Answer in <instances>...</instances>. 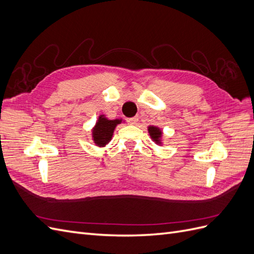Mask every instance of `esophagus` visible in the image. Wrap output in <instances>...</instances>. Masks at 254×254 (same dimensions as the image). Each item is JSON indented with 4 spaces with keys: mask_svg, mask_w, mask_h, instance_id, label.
Returning a JSON list of instances; mask_svg holds the SVG:
<instances>
[{
    "mask_svg": "<svg viewBox=\"0 0 254 254\" xmlns=\"http://www.w3.org/2000/svg\"><path fill=\"white\" fill-rule=\"evenodd\" d=\"M137 121H139V118H137V117L127 119V123H128V124H130V125H135Z\"/></svg>",
    "mask_w": 254,
    "mask_h": 254,
    "instance_id": "1",
    "label": "esophagus"
}]
</instances>
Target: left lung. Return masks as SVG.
<instances>
[{
    "mask_svg": "<svg viewBox=\"0 0 254 254\" xmlns=\"http://www.w3.org/2000/svg\"><path fill=\"white\" fill-rule=\"evenodd\" d=\"M148 131H149L150 136L152 137V140L157 143H160V137H161V134H162L161 130L157 127L150 126V127H148Z\"/></svg>",
    "mask_w": 254,
    "mask_h": 254,
    "instance_id": "left-lung-1",
    "label": "left lung"
}]
</instances>
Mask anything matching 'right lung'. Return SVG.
<instances>
[{"label": "right lung", "mask_w": 254, "mask_h": 254, "mask_svg": "<svg viewBox=\"0 0 254 254\" xmlns=\"http://www.w3.org/2000/svg\"><path fill=\"white\" fill-rule=\"evenodd\" d=\"M122 120H107L104 115H101L95 127L92 130L94 143L98 146H105L111 140L115 126L120 124Z\"/></svg>", "instance_id": "add662e5"}]
</instances>
